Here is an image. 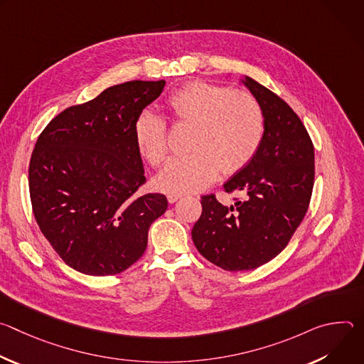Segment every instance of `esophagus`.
Returning <instances> with one entry per match:
<instances>
[{
    "mask_svg": "<svg viewBox=\"0 0 364 364\" xmlns=\"http://www.w3.org/2000/svg\"><path fill=\"white\" fill-rule=\"evenodd\" d=\"M183 196H184V194H181V193H168L167 200H168L170 203H176V201L180 200Z\"/></svg>",
    "mask_w": 364,
    "mask_h": 364,
    "instance_id": "esophagus-1",
    "label": "esophagus"
}]
</instances>
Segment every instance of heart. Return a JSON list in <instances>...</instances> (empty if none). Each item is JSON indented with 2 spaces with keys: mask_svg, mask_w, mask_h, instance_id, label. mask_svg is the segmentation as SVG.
<instances>
[{
  "mask_svg": "<svg viewBox=\"0 0 364 364\" xmlns=\"http://www.w3.org/2000/svg\"><path fill=\"white\" fill-rule=\"evenodd\" d=\"M171 119L193 127L184 157L173 159L157 184L164 191H197L212 184L219 171L235 174L261 149L265 114L247 90H233L209 82H190L173 92L166 102ZM135 142L154 167L168 159V122L152 112H142L134 125Z\"/></svg>",
  "mask_w": 364,
  "mask_h": 364,
  "instance_id": "heart-1",
  "label": "heart"
}]
</instances>
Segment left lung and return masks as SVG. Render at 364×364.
Wrapping results in <instances>:
<instances>
[{"instance_id":"obj_1","label":"left lung","mask_w":364,"mask_h":364,"mask_svg":"<svg viewBox=\"0 0 364 364\" xmlns=\"http://www.w3.org/2000/svg\"><path fill=\"white\" fill-rule=\"evenodd\" d=\"M246 87L265 114V136L256 157L225 191L240 193L230 207L216 194L201 197L191 230L197 250L216 267L236 272L259 268L279 255L301 225L314 186V145L288 103L252 77Z\"/></svg>"}]
</instances>
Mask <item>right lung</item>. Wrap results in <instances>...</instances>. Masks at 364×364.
<instances>
[{
  "instance_id": "obj_1",
  "label": "right lung",
  "mask_w": 364,
  "mask_h": 364,
  "mask_svg": "<svg viewBox=\"0 0 364 364\" xmlns=\"http://www.w3.org/2000/svg\"><path fill=\"white\" fill-rule=\"evenodd\" d=\"M166 80H132L51 119L38 135L28 166L36 222L77 272L117 275L144 255L148 230L168 207L146 183L134 125L164 90Z\"/></svg>"
}]
</instances>
